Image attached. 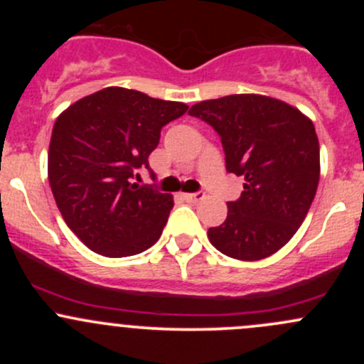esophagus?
Listing matches in <instances>:
<instances>
[{
  "label": "esophagus",
  "instance_id": "1",
  "mask_svg": "<svg viewBox=\"0 0 364 364\" xmlns=\"http://www.w3.org/2000/svg\"><path fill=\"white\" fill-rule=\"evenodd\" d=\"M183 199L186 203H199L204 199V192H196V193H183Z\"/></svg>",
  "mask_w": 364,
  "mask_h": 364
}]
</instances>
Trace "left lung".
Returning <instances> with one entry per match:
<instances>
[{
	"mask_svg": "<svg viewBox=\"0 0 364 364\" xmlns=\"http://www.w3.org/2000/svg\"><path fill=\"white\" fill-rule=\"evenodd\" d=\"M220 135L227 172L245 178L227 218L208 230L223 255L260 260L296 234L318 185L315 127L297 109L262 95H230L188 111Z\"/></svg>",
	"mask_w": 364,
	"mask_h": 364,
	"instance_id": "1",
	"label": "left lung"
}]
</instances>
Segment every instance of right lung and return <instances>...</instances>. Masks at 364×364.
I'll return each mask as SVG.
<instances>
[{
	"instance_id": "obj_1",
	"label": "right lung",
	"mask_w": 364,
	"mask_h": 364,
	"mask_svg": "<svg viewBox=\"0 0 364 364\" xmlns=\"http://www.w3.org/2000/svg\"><path fill=\"white\" fill-rule=\"evenodd\" d=\"M186 111L181 102L105 87L58 117L47 165L50 190L67 225L90 250L128 257L159 241L172 197L134 178L137 168L149 171L161 128Z\"/></svg>"
}]
</instances>
